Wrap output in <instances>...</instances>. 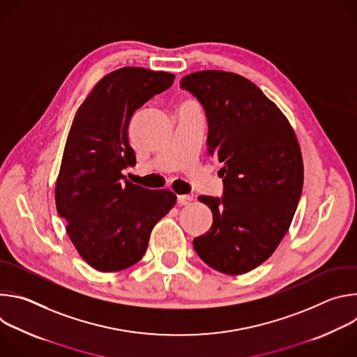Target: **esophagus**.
I'll return each instance as SVG.
<instances>
[{"label": "esophagus", "instance_id": "obj_1", "mask_svg": "<svg viewBox=\"0 0 357 357\" xmlns=\"http://www.w3.org/2000/svg\"><path fill=\"white\" fill-rule=\"evenodd\" d=\"M192 200H193V196H190V195H179L178 196V205L179 206H188Z\"/></svg>", "mask_w": 357, "mask_h": 357}]
</instances>
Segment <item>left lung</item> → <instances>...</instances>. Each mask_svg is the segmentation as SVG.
<instances>
[{
    "label": "left lung",
    "instance_id": "8db88e82",
    "mask_svg": "<svg viewBox=\"0 0 357 357\" xmlns=\"http://www.w3.org/2000/svg\"><path fill=\"white\" fill-rule=\"evenodd\" d=\"M181 89L203 107L208 154L223 165V196L197 197L213 223L193 248L209 267L244 274L271 256L295 215L303 185L296 137L273 101L236 73L196 72Z\"/></svg>",
    "mask_w": 357,
    "mask_h": 357
}]
</instances>
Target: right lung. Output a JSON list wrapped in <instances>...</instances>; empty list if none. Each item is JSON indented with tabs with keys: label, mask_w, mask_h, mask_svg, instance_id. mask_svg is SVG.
<instances>
[{
	"label": "right lung",
	"mask_w": 357,
	"mask_h": 357,
	"mask_svg": "<svg viewBox=\"0 0 357 357\" xmlns=\"http://www.w3.org/2000/svg\"><path fill=\"white\" fill-rule=\"evenodd\" d=\"M175 76L123 68L101 79L72 123L55 200L82 259L105 273L134 266L151 230L175 205L169 190H149L121 174L135 165L128 126L146 101L168 90Z\"/></svg>",
	"instance_id": "right-lung-1"
}]
</instances>
